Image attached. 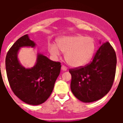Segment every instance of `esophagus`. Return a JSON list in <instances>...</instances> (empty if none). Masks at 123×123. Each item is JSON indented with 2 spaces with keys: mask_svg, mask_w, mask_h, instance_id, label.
Returning a JSON list of instances; mask_svg holds the SVG:
<instances>
[{
  "mask_svg": "<svg viewBox=\"0 0 123 123\" xmlns=\"http://www.w3.org/2000/svg\"><path fill=\"white\" fill-rule=\"evenodd\" d=\"M61 69H62L63 71H66V70H67V67H66V66H65L62 65L61 67Z\"/></svg>",
  "mask_w": 123,
  "mask_h": 123,
  "instance_id": "esophagus-1",
  "label": "esophagus"
}]
</instances>
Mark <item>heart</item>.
I'll return each instance as SVG.
<instances>
[{"instance_id":"b5f03b06","label":"heart","mask_w":123,"mask_h":123,"mask_svg":"<svg viewBox=\"0 0 123 123\" xmlns=\"http://www.w3.org/2000/svg\"><path fill=\"white\" fill-rule=\"evenodd\" d=\"M57 45L58 47L50 44V54L57 56L60 54V50L66 52V60L73 67H80L88 63L93 56L96 48L93 38L81 35L62 37L58 40Z\"/></svg>"}]
</instances>
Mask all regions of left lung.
<instances>
[{
    "label": "left lung",
    "instance_id": "left-lung-1",
    "mask_svg": "<svg viewBox=\"0 0 123 123\" xmlns=\"http://www.w3.org/2000/svg\"><path fill=\"white\" fill-rule=\"evenodd\" d=\"M116 63L114 49L107 42L96 51L90 63L69 69L71 89L74 96L86 103L97 101L105 96L114 83Z\"/></svg>",
    "mask_w": 123,
    "mask_h": 123
}]
</instances>
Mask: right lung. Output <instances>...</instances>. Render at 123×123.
Listing matches in <instances>:
<instances>
[{"label":"right lung","instance_id":"right-lung-1","mask_svg":"<svg viewBox=\"0 0 123 123\" xmlns=\"http://www.w3.org/2000/svg\"><path fill=\"white\" fill-rule=\"evenodd\" d=\"M34 46L35 43L27 34L20 37L7 53L6 69L9 84L14 94L25 103L37 105L50 97L61 65L60 62L53 61L39 54L33 68L23 67L17 58L18 50L22 46Z\"/></svg>","mask_w":123,"mask_h":123}]
</instances>
